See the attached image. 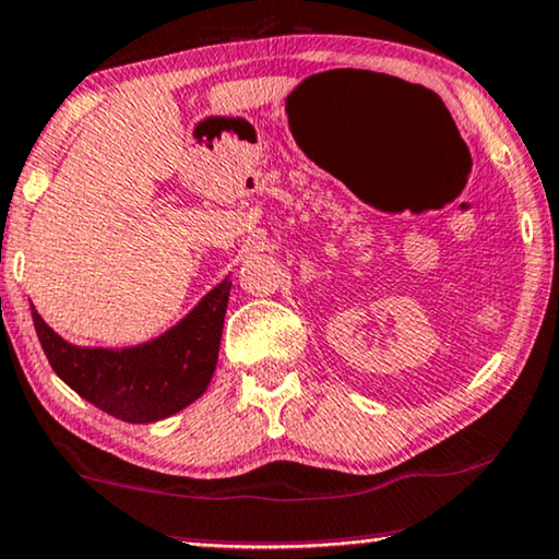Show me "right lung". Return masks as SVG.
Here are the masks:
<instances>
[{"mask_svg":"<svg viewBox=\"0 0 559 559\" xmlns=\"http://www.w3.org/2000/svg\"><path fill=\"white\" fill-rule=\"evenodd\" d=\"M233 281L202 296L158 337L130 347H81L50 330L33 304V324L61 381L115 419L153 424L193 404L217 368L222 326Z\"/></svg>","mask_w":559,"mask_h":559,"instance_id":"1","label":"right lung"}]
</instances>
